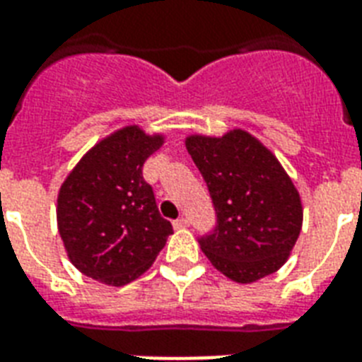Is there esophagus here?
I'll use <instances>...</instances> for the list:
<instances>
[{
    "mask_svg": "<svg viewBox=\"0 0 362 362\" xmlns=\"http://www.w3.org/2000/svg\"><path fill=\"white\" fill-rule=\"evenodd\" d=\"M173 226H175V229H182V227L189 226V221H187V218H178V220L173 221Z\"/></svg>",
    "mask_w": 362,
    "mask_h": 362,
    "instance_id": "34e87169",
    "label": "esophagus"
}]
</instances>
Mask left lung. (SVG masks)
Listing matches in <instances>:
<instances>
[{
  "label": "left lung",
  "mask_w": 362,
  "mask_h": 362,
  "mask_svg": "<svg viewBox=\"0 0 362 362\" xmlns=\"http://www.w3.org/2000/svg\"><path fill=\"white\" fill-rule=\"evenodd\" d=\"M186 148L216 210L214 231L199 238L204 255L238 284L276 272L303 227L300 197L280 161L242 129L220 139L192 135Z\"/></svg>",
  "instance_id": "1"
}]
</instances>
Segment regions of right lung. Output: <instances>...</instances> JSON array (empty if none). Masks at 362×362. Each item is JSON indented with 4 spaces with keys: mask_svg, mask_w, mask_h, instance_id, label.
<instances>
[{
    "mask_svg": "<svg viewBox=\"0 0 362 362\" xmlns=\"http://www.w3.org/2000/svg\"><path fill=\"white\" fill-rule=\"evenodd\" d=\"M163 144L127 125L98 142L76 163L58 195V229L71 263L107 286H125L150 269L167 237L142 165Z\"/></svg>",
    "mask_w": 362,
    "mask_h": 362,
    "instance_id": "add662e5",
    "label": "right lung"
}]
</instances>
